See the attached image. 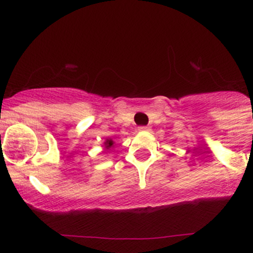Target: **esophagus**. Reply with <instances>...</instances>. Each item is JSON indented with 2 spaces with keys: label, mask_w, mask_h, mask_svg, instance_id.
I'll return each instance as SVG.
<instances>
[{
  "label": "esophagus",
  "mask_w": 253,
  "mask_h": 253,
  "mask_svg": "<svg viewBox=\"0 0 253 253\" xmlns=\"http://www.w3.org/2000/svg\"><path fill=\"white\" fill-rule=\"evenodd\" d=\"M138 129H139V131H148V129H149V127H147V126H139Z\"/></svg>",
  "instance_id": "esophagus-1"
}]
</instances>
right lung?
Returning a JSON list of instances; mask_svg holds the SVG:
<instances>
[{"mask_svg":"<svg viewBox=\"0 0 253 253\" xmlns=\"http://www.w3.org/2000/svg\"><path fill=\"white\" fill-rule=\"evenodd\" d=\"M112 145H114V142H112L111 139H108V141L105 142V148H106V149H110Z\"/></svg>","mask_w":253,"mask_h":253,"instance_id":"obj_1","label":"right lung"}]
</instances>
